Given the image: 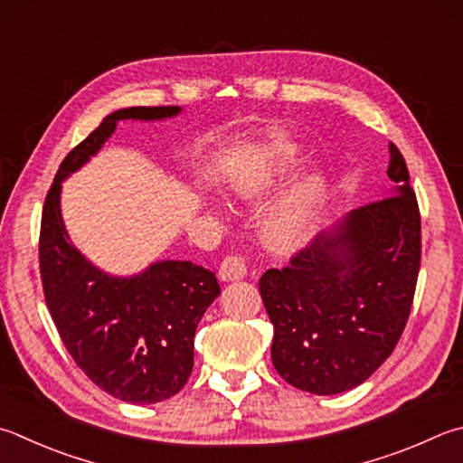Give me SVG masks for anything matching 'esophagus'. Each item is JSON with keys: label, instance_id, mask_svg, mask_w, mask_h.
I'll use <instances>...</instances> for the list:
<instances>
[{"label": "esophagus", "instance_id": "1", "mask_svg": "<svg viewBox=\"0 0 463 463\" xmlns=\"http://www.w3.org/2000/svg\"><path fill=\"white\" fill-rule=\"evenodd\" d=\"M245 275H247V260L242 255H229L221 263V269H218V277H221V281H239Z\"/></svg>", "mask_w": 463, "mask_h": 463}]
</instances>
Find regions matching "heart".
<instances>
[{
	"mask_svg": "<svg viewBox=\"0 0 463 463\" xmlns=\"http://www.w3.org/2000/svg\"><path fill=\"white\" fill-rule=\"evenodd\" d=\"M299 149L291 144H273L234 162L229 172L231 188L242 198H255L283 180L299 164ZM326 186L319 175L301 180L277 213L265 221L263 239L275 253H296L314 237L324 210Z\"/></svg>",
	"mask_w": 463,
	"mask_h": 463,
	"instance_id": "1",
	"label": "heart"
}]
</instances>
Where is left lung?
Returning a JSON list of instances; mask_svg holds the SVG:
<instances>
[{"instance_id": "left-lung-1", "label": "left lung", "mask_w": 463, "mask_h": 463, "mask_svg": "<svg viewBox=\"0 0 463 463\" xmlns=\"http://www.w3.org/2000/svg\"><path fill=\"white\" fill-rule=\"evenodd\" d=\"M389 154L386 198L352 210L259 281L273 324V366L296 389H354L405 330L421 265V216L405 157L394 144Z\"/></svg>"}]
</instances>
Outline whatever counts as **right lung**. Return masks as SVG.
I'll list each match as a JSON object with an SVG mask.
<instances>
[{
    "mask_svg": "<svg viewBox=\"0 0 463 463\" xmlns=\"http://www.w3.org/2000/svg\"><path fill=\"white\" fill-rule=\"evenodd\" d=\"M180 111L128 107L107 115L62 159L42 210L40 275L56 330L99 389L133 405L170 399L188 383L196 327L221 296V285L213 271L190 260H156L131 277L105 273L71 242L61 192L62 182L99 154L117 123L159 121Z\"/></svg>",
    "mask_w": 463,
    "mask_h": 463,
    "instance_id": "add662e5",
    "label": "right lung"
}]
</instances>
